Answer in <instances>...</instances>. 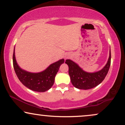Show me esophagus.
Returning a JSON list of instances; mask_svg holds the SVG:
<instances>
[{
    "label": "esophagus",
    "mask_w": 125,
    "mask_h": 125,
    "mask_svg": "<svg viewBox=\"0 0 125 125\" xmlns=\"http://www.w3.org/2000/svg\"><path fill=\"white\" fill-rule=\"evenodd\" d=\"M66 58H67V56H66V57H65Z\"/></svg>",
    "instance_id": "1"
}]
</instances>
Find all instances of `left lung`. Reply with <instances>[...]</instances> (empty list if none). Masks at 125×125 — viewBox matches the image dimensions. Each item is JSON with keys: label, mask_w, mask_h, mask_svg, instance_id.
<instances>
[{"label": "left lung", "mask_w": 125, "mask_h": 125, "mask_svg": "<svg viewBox=\"0 0 125 125\" xmlns=\"http://www.w3.org/2000/svg\"><path fill=\"white\" fill-rule=\"evenodd\" d=\"M65 63L69 66V74L74 86L80 89H92L100 84L108 73L111 64V50L107 64L102 70L97 72H85L72 60L67 59Z\"/></svg>", "instance_id": "1"}]
</instances>
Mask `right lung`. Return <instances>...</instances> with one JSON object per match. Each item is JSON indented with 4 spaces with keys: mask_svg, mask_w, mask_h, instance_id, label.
Returning <instances> with one entry per match:
<instances>
[{
    "mask_svg": "<svg viewBox=\"0 0 125 125\" xmlns=\"http://www.w3.org/2000/svg\"><path fill=\"white\" fill-rule=\"evenodd\" d=\"M15 50V47H14ZM13 66L17 76L23 85L33 91L44 92L52 87L55 81V77L59 70L60 66L64 63L63 59L59 60L42 72L34 73L22 70L17 64L14 50Z\"/></svg>",
    "mask_w": 125,
    "mask_h": 125,
    "instance_id": "right-lung-1",
    "label": "right lung"
}]
</instances>
